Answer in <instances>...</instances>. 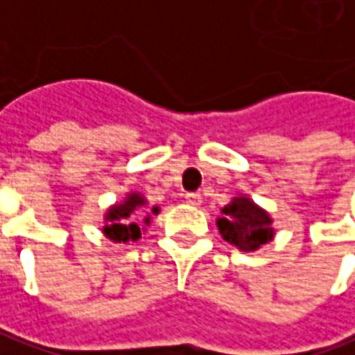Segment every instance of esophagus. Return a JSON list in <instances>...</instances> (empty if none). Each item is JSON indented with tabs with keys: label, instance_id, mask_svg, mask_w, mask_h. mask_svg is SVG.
<instances>
[{
	"label": "esophagus",
	"instance_id": "1",
	"mask_svg": "<svg viewBox=\"0 0 355 355\" xmlns=\"http://www.w3.org/2000/svg\"><path fill=\"white\" fill-rule=\"evenodd\" d=\"M184 200H187L189 205H193V207H198V205L202 202V196L198 193H187L184 194Z\"/></svg>",
	"mask_w": 355,
	"mask_h": 355
}]
</instances>
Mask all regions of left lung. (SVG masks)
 Here are the masks:
<instances>
[{"label":"left lung","mask_w":355,"mask_h":355,"mask_svg":"<svg viewBox=\"0 0 355 355\" xmlns=\"http://www.w3.org/2000/svg\"><path fill=\"white\" fill-rule=\"evenodd\" d=\"M224 218L218 220L220 234L226 242L239 246L248 252L256 250L272 239L270 216L248 198H234L228 207H224Z\"/></svg>","instance_id":"obj_1"}]
</instances>
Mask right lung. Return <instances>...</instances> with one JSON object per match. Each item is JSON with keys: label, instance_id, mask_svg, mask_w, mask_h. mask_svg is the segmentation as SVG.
<instances>
[{"label": "right lung", "instance_id": "right-lung-1", "mask_svg": "<svg viewBox=\"0 0 355 355\" xmlns=\"http://www.w3.org/2000/svg\"><path fill=\"white\" fill-rule=\"evenodd\" d=\"M141 207H145V198L141 194H129L123 205H115L107 212L109 224L103 228V232L115 242H129V240L141 239V228L137 224L139 220L137 210ZM153 212H157V208H153Z\"/></svg>", "mask_w": 355, "mask_h": 355}]
</instances>
